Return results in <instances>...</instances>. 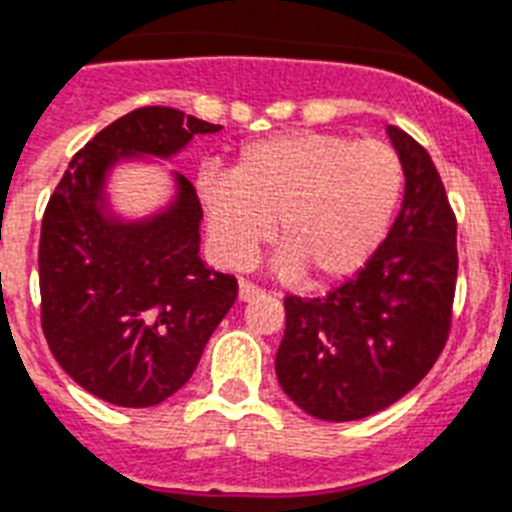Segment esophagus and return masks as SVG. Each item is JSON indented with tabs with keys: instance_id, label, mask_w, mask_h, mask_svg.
<instances>
[{
	"instance_id": "34e87169",
	"label": "esophagus",
	"mask_w": 512,
	"mask_h": 512,
	"mask_svg": "<svg viewBox=\"0 0 512 512\" xmlns=\"http://www.w3.org/2000/svg\"><path fill=\"white\" fill-rule=\"evenodd\" d=\"M260 294H263V289H260V286H255L252 281H247V278H242V281H239V299H242V302H249V299H255V296H260Z\"/></svg>"
}]
</instances>
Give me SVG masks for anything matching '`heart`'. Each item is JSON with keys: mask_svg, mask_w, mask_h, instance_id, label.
I'll list each match as a JSON object with an SVG mask.
<instances>
[{"mask_svg": "<svg viewBox=\"0 0 512 512\" xmlns=\"http://www.w3.org/2000/svg\"><path fill=\"white\" fill-rule=\"evenodd\" d=\"M401 190L403 163L390 145L328 132L244 145L231 174L205 169L197 176L210 242L223 263L247 265L273 226L278 273L312 286L343 281L367 263Z\"/></svg>", "mask_w": 512, "mask_h": 512, "instance_id": "obj_1", "label": "heart"}]
</instances>
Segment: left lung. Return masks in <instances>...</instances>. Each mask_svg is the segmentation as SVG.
<instances>
[{"label": "left lung", "mask_w": 512, "mask_h": 512, "mask_svg": "<svg viewBox=\"0 0 512 512\" xmlns=\"http://www.w3.org/2000/svg\"><path fill=\"white\" fill-rule=\"evenodd\" d=\"M406 174L401 213L364 268L325 296H286L283 393L309 416L354 422L416 388L442 354L458 278L455 213L427 150L388 127Z\"/></svg>", "instance_id": "1"}]
</instances>
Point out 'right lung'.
<instances>
[{
  "label": "right lung",
  "instance_id": "right-lung-1",
  "mask_svg": "<svg viewBox=\"0 0 512 512\" xmlns=\"http://www.w3.org/2000/svg\"><path fill=\"white\" fill-rule=\"evenodd\" d=\"M221 124L143 106L72 156L41 221V328L59 367L88 393L127 409L166 401L195 372L239 283L200 260L203 205L187 176L145 223L103 218V176L132 153L174 156Z\"/></svg>",
  "mask_w": 512,
  "mask_h": 512
}]
</instances>
